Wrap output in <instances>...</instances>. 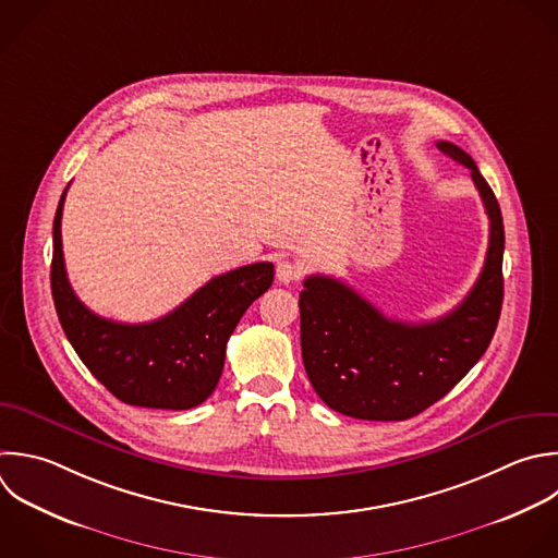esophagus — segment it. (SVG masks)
I'll list each match as a JSON object with an SVG mask.
<instances>
[{
	"label": "esophagus",
	"instance_id": "1",
	"mask_svg": "<svg viewBox=\"0 0 558 558\" xmlns=\"http://www.w3.org/2000/svg\"><path fill=\"white\" fill-rule=\"evenodd\" d=\"M301 275H303V270H301V266L299 264H294V262H290V259H281V262H277V279L281 281V283H294V281H299L301 279Z\"/></svg>",
	"mask_w": 558,
	"mask_h": 558
}]
</instances>
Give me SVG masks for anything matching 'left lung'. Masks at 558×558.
<instances>
[{
	"label": "left lung",
	"mask_w": 558,
	"mask_h": 558,
	"mask_svg": "<svg viewBox=\"0 0 558 558\" xmlns=\"http://www.w3.org/2000/svg\"><path fill=\"white\" fill-rule=\"evenodd\" d=\"M438 150L471 170L488 216L484 268L449 314L429 323L386 318L347 283L312 275L303 281L301 355L316 395L336 412L364 421H405L445 397L484 355L504 299V222L475 161L458 146Z\"/></svg>",
	"instance_id": "left-lung-1"
}]
</instances>
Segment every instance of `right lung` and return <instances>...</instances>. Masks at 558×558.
Segmentation results:
<instances>
[{
  "label": "right lung",
  "instance_id": "add662e5",
  "mask_svg": "<svg viewBox=\"0 0 558 558\" xmlns=\"http://www.w3.org/2000/svg\"><path fill=\"white\" fill-rule=\"evenodd\" d=\"M54 216L52 296L68 340L92 375L129 405L187 410L203 403L222 375L227 342L248 305L275 279L259 262L214 277L168 316L153 323H118L94 314L74 294L63 259L61 218Z\"/></svg>",
  "mask_w": 558,
  "mask_h": 558
}]
</instances>
